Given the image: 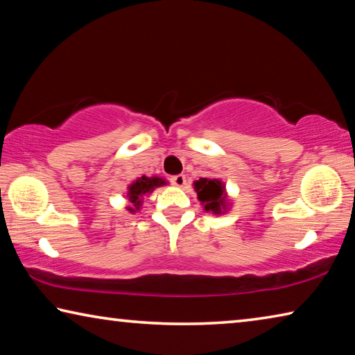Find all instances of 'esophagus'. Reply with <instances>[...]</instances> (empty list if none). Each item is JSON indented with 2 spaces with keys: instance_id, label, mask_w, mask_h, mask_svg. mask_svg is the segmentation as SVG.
Wrapping results in <instances>:
<instances>
[{
  "instance_id": "esophagus-1",
  "label": "esophagus",
  "mask_w": 355,
  "mask_h": 355,
  "mask_svg": "<svg viewBox=\"0 0 355 355\" xmlns=\"http://www.w3.org/2000/svg\"><path fill=\"white\" fill-rule=\"evenodd\" d=\"M171 182L173 186H177V188H183V186L186 184V177L184 175H173L171 178Z\"/></svg>"
}]
</instances>
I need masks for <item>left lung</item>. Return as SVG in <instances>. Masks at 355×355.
<instances>
[{"label":"left lung","mask_w":355,"mask_h":355,"mask_svg":"<svg viewBox=\"0 0 355 355\" xmlns=\"http://www.w3.org/2000/svg\"><path fill=\"white\" fill-rule=\"evenodd\" d=\"M194 188L197 191V199L205 205L207 211L211 209V211L218 213L219 208L224 205V186L219 180L200 178L199 182L194 183Z\"/></svg>","instance_id":"1"}]
</instances>
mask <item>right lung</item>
<instances>
[{
	"label": "right lung",
	"mask_w": 355,
	"mask_h": 355,
	"mask_svg": "<svg viewBox=\"0 0 355 355\" xmlns=\"http://www.w3.org/2000/svg\"><path fill=\"white\" fill-rule=\"evenodd\" d=\"M164 184V180L161 178H148V177H141L136 180V183H133L130 186V200L131 203H135L136 208H139L141 205V197L144 194H147V192L153 191V188L156 186H161ZM131 211H135V209H131Z\"/></svg>",
	"instance_id": "right-lung-1"
}]
</instances>
